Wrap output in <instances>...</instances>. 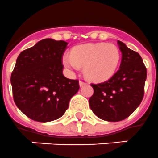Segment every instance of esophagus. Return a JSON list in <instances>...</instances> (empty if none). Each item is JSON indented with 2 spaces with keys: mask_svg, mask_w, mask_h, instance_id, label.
<instances>
[{
  "mask_svg": "<svg viewBox=\"0 0 158 158\" xmlns=\"http://www.w3.org/2000/svg\"><path fill=\"white\" fill-rule=\"evenodd\" d=\"M85 84H86V83L82 81H79V85H80V86H83V85H85Z\"/></svg>",
  "mask_w": 158,
  "mask_h": 158,
  "instance_id": "34e87169",
  "label": "esophagus"
}]
</instances>
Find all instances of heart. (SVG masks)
<instances>
[{"instance_id": "heart-1", "label": "heart", "mask_w": 158, "mask_h": 158, "mask_svg": "<svg viewBox=\"0 0 158 158\" xmlns=\"http://www.w3.org/2000/svg\"><path fill=\"white\" fill-rule=\"evenodd\" d=\"M120 59L121 52L115 45L89 43L73 48L71 55H64L63 63L71 71L84 67V73L89 80L100 82L114 75Z\"/></svg>"}]
</instances>
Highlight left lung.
<instances>
[{
    "instance_id": "obj_1",
    "label": "left lung",
    "mask_w": 158,
    "mask_h": 158,
    "mask_svg": "<svg viewBox=\"0 0 158 158\" xmlns=\"http://www.w3.org/2000/svg\"><path fill=\"white\" fill-rule=\"evenodd\" d=\"M119 70L104 82L91 84L94 94L89 107L97 117L107 122H120L129 117L140 104L144 94L147 69L138 53L123 42Z\"/></svg>"
}]
</instances>
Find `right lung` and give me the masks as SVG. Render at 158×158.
Wrapping results in <instances>:
<instances>
[{
	"label": "right lung",
	"mask_w": 158,
	"mask_h": 158,
	"mask_svg": "<svg viewBox=\"0 0 158 158\" xmlns=\"http://www.w3.org/2000/svg\"><path fill=\"white\" fill-rule=\"evenodd\" d=\"M66 41L44 39L20 53L11 74L14 101L36 122L55 121L64 114L79 89L78 80L63 74Z\"/></svg>",
	"instance_id": "obj_1"
}]
</instances>
